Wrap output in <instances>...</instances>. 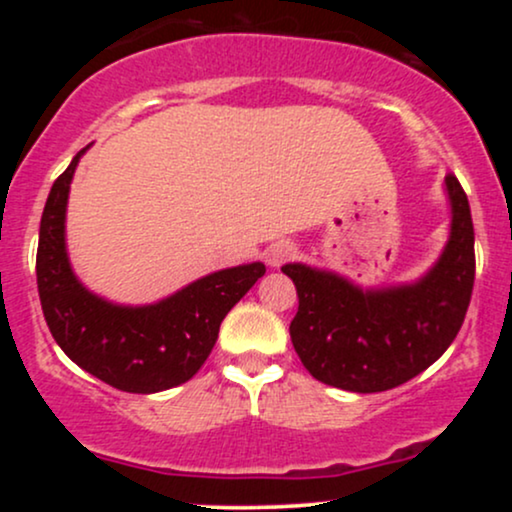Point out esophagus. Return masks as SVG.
<instances>
[{
	"label": "esophagus",
	"mask_w": 512,
	"mask_h": 512,
	"mask_svg": "<svg viewBox=\"0 0 512 512\" xmlns=\"http://www.w3.org/2000/svg\"><path fill=\"white\" fill-rule=\"evenodd\" d=\"M293 252H296V248L291 243H276L264 252V260H267V264H272V267H279V264H284L289 257H293Z\"/></svg>",
	"instance_id": "esophagus-1"
}]
</instances>
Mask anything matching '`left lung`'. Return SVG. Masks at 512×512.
<instances>
[{"mask_svg":"<svg viewBox=\"0 0 512 512\" xmlns=\"http://www.w3.org/2000/svg\"><path fill=\"white\" fill-rule=\"evenodd\" d=\"M450 238L414 284L361 289L308 264H284L298 293L291 342L308 373L349 392H383L438 361L460 332L474 286V226L455 175L445 178Z\"/></svg>","mask_w":512,"mask_h":512,"instance_id":"8db88e82","label":"left lung"}]
</instances>
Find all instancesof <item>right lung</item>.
<instances>
[{"mask_svg":"<svg viewBox=\"0 0 512 512\" xmlns=\"http://www.w3.org/2000/svg\"><path fill=\"white\" fill-rule=\"evenodd\" d=\"M86 149L55 180L40 219L35 274L45 322L64 354L103 383L137 395L170 390L204 366L223 317L267 269L262 262L221 269L151 305H117L91 293L72 272L64 243L69 185Z\"/></svg>","mask_w":512,"mask_h":512,"instance_id":"1","label":"right lung"}]
</instances>
